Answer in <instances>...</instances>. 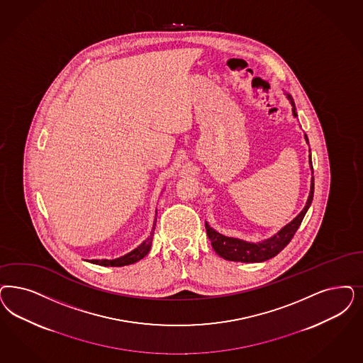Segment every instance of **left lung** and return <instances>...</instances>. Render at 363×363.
Here are the masks:
<instances>
[{"label":"left lung","instance_id":"obj_1","mask_svg":"<svg viewBox=\"0 0 363 363\" xmlns=\"http://www.w3.org/2000/svg\"><path fill=\"white\" fill-rule=\"evenodd\" d=\"M288 99L291 100L292 107H294V115L298 116L295 113V103L291 95H287ZM306 140L308 142L307 135ZM313 166V163H311ZM313 199V184H311V191H310V197L307 201V205L304 206V209L301 211L299 216L289 223L287 226H284L276 236L272 238H268L263 242L259 244H252V242H247L238 238H226L220 235L218 232H216L208 224H205L206 228V233L208 238L212 242L213 250H216L217 255H220L223 259L229 260V262H241V263H260V262H265L269 260L272 257H275L279 252L284 250L289 244V241L295 236L296 230L299 229L300 224L306 216V213L308 211L311 202Z\"/></svg>","mask_w":363,"mask_h":363}]
</instances>
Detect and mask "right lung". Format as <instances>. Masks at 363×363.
Returning <instances> with one entry per match:
<instances>
[{"label": "right lung", "instance_id": "right-lung-1", "mask_svg": "<svg viewBox=\"0 0 363 363\" xmlns=\"http://www.w3.org/2000/svg\"><path fill=\"white\" fill-rule=\"evenodd\" d=\"M152 236H154V232H151L150 238H147L145 242H142L137 250H131L130 253H127V255L119 257V259H113V260H91V263L99 264V265H104V267H123V265H128V264L137 263V262H139L140 259H143L149 253Z\"/></svg>", "mask_w": 363, "mask_h": 363}]
</instances>
